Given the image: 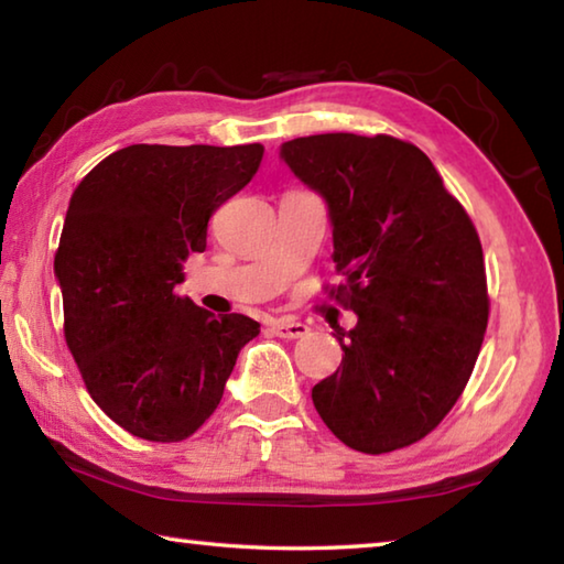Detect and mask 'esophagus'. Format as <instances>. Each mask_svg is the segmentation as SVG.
I'll use <instances>...</instances> for the list:
<instances>
[{
    "label": "esophagus",
    "instance_id": "esophagus-1",
    "mask_svg": "<svg viewBox=\"0 0 564 564\" xmlns=\"http://www.w3.org/2000/svg\"><path fill=\"white\" fill-rule=\"evenodd\" d=\"M270 327L274 335L282 339H300L310 332L307 325H302V322H294V319H274Z\"/></svg>",
    "mask_w": 564,
    "mask_h": 564
}]
</instances>
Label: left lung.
<instances>
[{"label":"left lung","instance_id":"obj_1","mask_svg":"<svg viewBox=\"0 0 564 564\" xmlns=\"http://www.w3.org/2000/svg\"><path fill=\"white\" fill-rule=\"evenodd\" d=\"M282 160L325 197L357 327L312 387L332 435L367 455L410 447L455 408L482 347L490 294L479 235L420 147L390 134H312Z\"/></svg>","mask_w":564,"mask_h":564}]
</instances>
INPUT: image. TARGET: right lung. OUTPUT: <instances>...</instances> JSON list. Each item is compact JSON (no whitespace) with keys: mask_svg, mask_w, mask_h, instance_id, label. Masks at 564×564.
I'll return each instance as SVG.
<instances>
[{"mask_svg":"<svg viewBox=\"0 0 564 564\" xmlns=\"http://www.w3.org/2000/svg\"><path fill=\"white\" fill-rule=\"evenodd\" d=\"M264 147L132 144L77 184L54 272L64 339L101 412L129 435L182 442L209 420L260 322L180 297L209 217L247 187Z\"/></svg>","mask_w":564,"mask_h":564,"instance_id":"right-lung-1","label":"right lung"}]
</instances>
